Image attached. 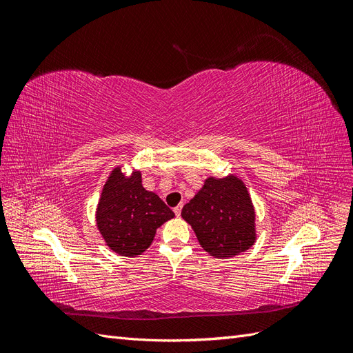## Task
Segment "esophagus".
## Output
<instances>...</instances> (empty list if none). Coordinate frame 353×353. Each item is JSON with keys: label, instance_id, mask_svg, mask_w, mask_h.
Returning <instances> with one entry per match:
<instances>
[{"label": "esophagus", "instance_id": "34e87169", "mask_svg": "<svg viewBox=\"0 0 353 353\" xmlns=\"http://www.w3.org/2000/svg\"><path fill=\"white\" fill-rule=\"evenodd\" d=\"M181 210H183V205H178L176 208H174V212H175V215H176V216H179V215H181Z\"/></svg>", "mask_w": 353, "mask_h": 353}]
</instances>
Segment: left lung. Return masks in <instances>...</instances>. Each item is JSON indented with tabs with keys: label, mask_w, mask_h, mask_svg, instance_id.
<instances>
[{
	"label": "left lung",
	"mask_w": 353,
	"mask_h": 353,
	"mask_svg": "<svg viewBox=\"0 0 353 353\" xmlns=\"http://www.w3.org/2000/svg\"><path fill=\"white\" fill-rule=\"evenodd\" d=\"M200 245L218 259L248 250L254 243V209L236 176L209 178L181 212Z\"/></svg>",
	"instance_id": "1"
}]
</instances>
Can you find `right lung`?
Wrapping results in <instances>:
<instances>
[{
	"mask_svg": "<svg viewBox=\"0 0 353 353\" xmlns=\"http://www.w3.org/2000/svg\"><path fill=\"white\" fill-rule=\"evenodd\" d=\"M157 194L141 184V174L125 178L114 169L97 208V227L109 248L122 256H138L152 244L156 230L174 218Z\"/></svg>",
	"mask_w": 353,
	"mask_h": 353,
	"instance_id": "add662e5",
	"label": "right lung"
}]
</instances>
